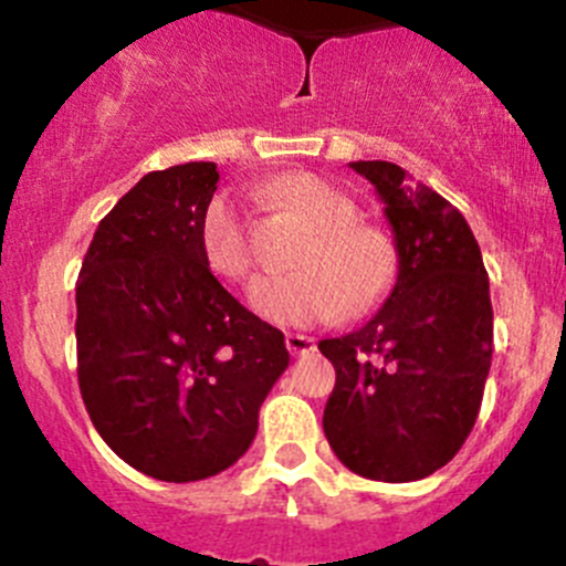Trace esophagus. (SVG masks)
I'll return each mask as SVG.
<instances>
[{
  "instance_id": "34e87169",
  "label": "esophagus",
  "mask_w": 566,
  "mask_h": 566,
  "mask_svg": "<svg viewBox=\"0 0 566 566\" xmlns=\"http://www.w3.org/2000/svg\"><path fill=\"white\" fill-rule=\"evenodd\" d=\"M287 350L293 353V356H306V353H315L317 350V342L312 339V336H304V334H287Z\"/></svg>"
}]
</instances>
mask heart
I'll use <instances>...</instances> for the list:
<instances>
[{
  "instance_id": "1",
  "label": "heart",
  "mask_w": 566,
  "mask_h": 566,
  "mask_svg": "<svg viewBox=\"0 0 566 566\" xmlns=\"http://www.w3.org/2000/svg\"><path fill=\"white\" fill-rule=\"evenodd\" d=\"M265 199L290 210L310 227L290 276H260L249 287V304L273 323L306 325L361 315L389 290L394 254L384 235L356 224V205L315 175H287L268 182ZM208 265L227 279H243L254 265L249 219L227 193L210 199L202 219Z\"/></svg>"
}]
</instances>
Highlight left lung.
<instances>
[{"label":"left lung","mask_w":566,"mask_h":566,"mask_svg":"<svg viewBox=\"0 0 566 566\" xmlns=\"http://www.w3.org/2000/svg\"><path fill=\"white\" fill-rule=\"evenodd\" d=\"M386 205L399 268L386 304L319 342L336 384L323 430L342 465L413 482L447 465L482 405L493 306L482 251L458 208L389 161H353Z\"/></svg>","instance_id":"left-lung-1"}]
</instances>
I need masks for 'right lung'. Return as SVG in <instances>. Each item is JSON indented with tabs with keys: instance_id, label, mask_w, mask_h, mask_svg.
<instances>
[{
	"instance_id": "1",
	"label": "right lung",
	"mask_w": 566,
	"mask_h": 566,
	"mask_svg": "<svg viewBox=\"0 0 566 566\" xmlns=\"http://www.w3.org/2000/svg\"><path fill=\"white\" fill-rule=\"evenodd\" d=\"M219 169L142 177L101 219L76 282L78 389L117 458L161 482L230 468L287 369L284 334L210 273L202 219Z\"/></svg>"
}]
</instances>
